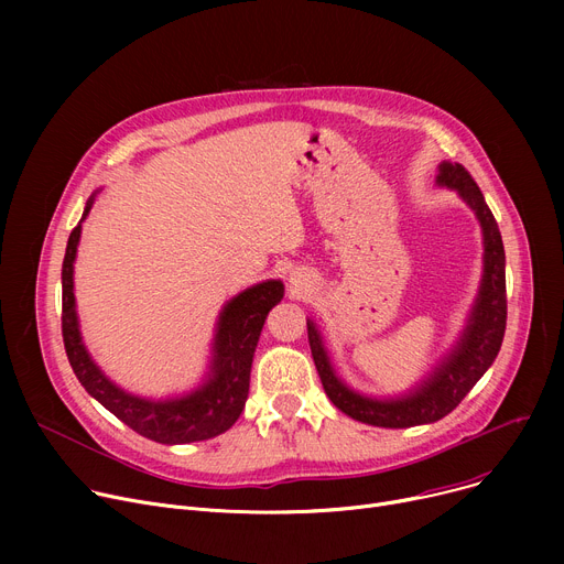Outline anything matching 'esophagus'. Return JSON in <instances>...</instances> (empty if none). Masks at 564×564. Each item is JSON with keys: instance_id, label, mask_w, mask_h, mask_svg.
Wrapping results in <instances>:
<instances>
[{"instance_id": "1", "label": "esophagus", "mask_w": 564, "mask_h": 564, "mask_svg": "<svg viewBox=\"0 0 564 564\" xmlns=\"http://www.w3.org/2000/svg\"><path fill=\"white\" fill-rule=\"evenodd\" d=\"M304 281H306V279H304L300 272L294 274L292 281H290V283H292V290H294V292H304V290H306V283H304Z\"/></svg>"}]
</instances>
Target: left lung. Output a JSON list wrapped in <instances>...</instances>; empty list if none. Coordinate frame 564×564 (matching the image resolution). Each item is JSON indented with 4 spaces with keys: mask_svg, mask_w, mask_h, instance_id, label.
Returning a JSON list of instances; mask_svg holds the SVG:
<instances>
[{
    "mask_svg": "<svg viewBox=\"0 0 564 564\" xmlns=\"http://www.w3.org/2000/svg\"><path fill=\"white\" fill-rule=\"evenodd\" d=\"M438 185L457 189L459 196L476 210L485 232V276L478 304L473 308L459 345L448 361L432 375V379H427L416 393L402 400L377 402L354 393L334 375L319 334L313 327V322H308V343L324 393L347 416L375 427H413L448 416L494 364L502 345V336H506V249H502L498 224L478 183L473 181V175L462 164H441Z\"/></svg>",
    "mask_w": 564,
    "mask_h": 564,
    "instance_id": "left-lung-1",
    "label": "left lung"
}]
</instances>
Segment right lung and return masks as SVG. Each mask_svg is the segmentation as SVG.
<instances>
[{
  "instance_id": "right-lung-1",
  "label": "right lung",
  "mask_w": 564,
  "mask_h": 564,
  "mask_svg": "<svg viewBox=\"0 0 564 564\" xmlns=\"http://www.w3.org/2000/svg\"><path fill=\"white\" fill-rule=\"evenodd\" d=\"M94 205L88 198L82 219ZM82 224L68 237L62 267V334L73 372L82 387L94 395L118 421H123L137 434L158 443H192L213 438L226 432L245 409L249 395V375L253 351L270 311L283 300V283L267 281L245 290L224 308L215 340L213 375L203 387L181 400H141L118 387L98 370L82 345L73 294V262L77 253Z\"/></svg>"
}]
</instances>
